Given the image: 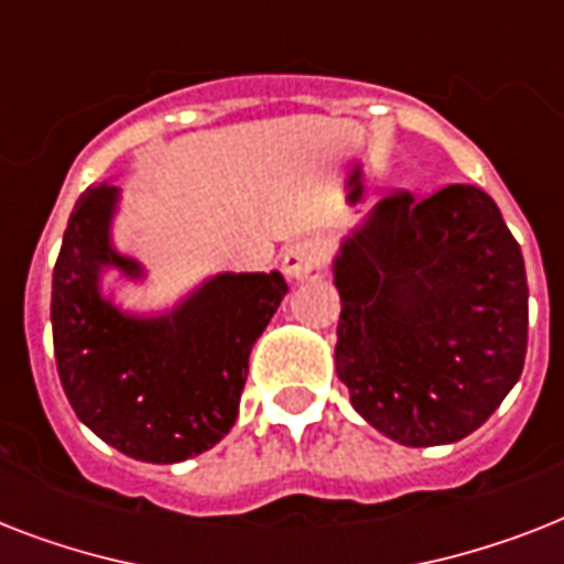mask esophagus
Masks as SVG:
<instances>
[{"label": "esophagus", "instance_id": "esophagus-1", "mask_svg": "<svg viewBox=\"0 0 564 564\" xmlns=\"http://www.w3.org/2000/svg\"><path fill=\"white\" fill-rule=\"evenodd\" d=\"M283 272L286 278H295V281H307V278H322L327 269V248L322 239L304 237L295 239L283 251Z\"/></svg>", "mask_w": 564, "mask_h": 564}]
</instances>
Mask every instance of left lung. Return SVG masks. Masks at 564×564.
Wrapping results in <instances>:
<instances>
[{
    "label": "left lung",
    "mask_w": 564,
    "mask_h": 564,
    "mask_svg": "<svg viewBox=\"0 0 564 564\" xmlns=\"http://www.w3.org/2000/svg\"><path fill=\"white\" fill-rule=\"evenodd\" d=\"M336 375L354 410L410 447L480 427L527 357V272L491 195L447 184L383 198L334 260Z\"/></svg>",
    "instance_id": "obj_1"
}]
</instances>
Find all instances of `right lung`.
<instances>
[{"instance_id":"right-lung-1","label":"right lung","mask_w":564,"mask_h":564,"mask_svg":"<svg viewBox=\"0 0 564 564\" xmlns=\"http://www.w3.org/2000/svg\"><path fill=\"white\" fill-rule=\"evenodd\" d=\"M119 187L78 198L52 274V339L75 415L140 463H181L237 421L248 354L286 295L281 272L216 274L154 318L119 313L99 295V272L140 278L110 246Z\"/></svg>"}]
</instances>
